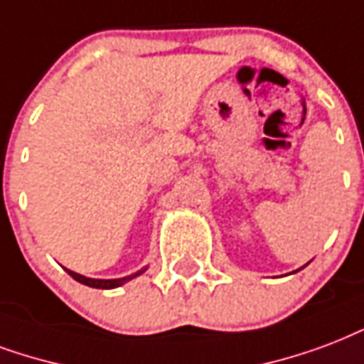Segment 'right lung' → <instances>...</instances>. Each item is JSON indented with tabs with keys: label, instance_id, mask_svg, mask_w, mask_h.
Masks as SVG:
<instances>
[{
	"label": "right lung",
	"instance_id": "1",
	"mask_svg": "<svg viewBox=\"0 0 364 364\" xmlns=\"http://www.w3.org/2000/svg\"><path fill=\"white\" fill-rule=\"evenodd\" d=\"M145 271H146V267L141 269V271H137V273L127 274V277H122V279H108V281H105V279H90V277H83V274L74 273V271H70V269H66V273L70 274L74 281L82 282V284H85V287L101 288V290H110V288L122 287V284H126L127 281H132V279L139 277L141 273H145Z\"/></svg>",
	"mask_w": 364,
	"mask_h": 364
}]
</instances>
